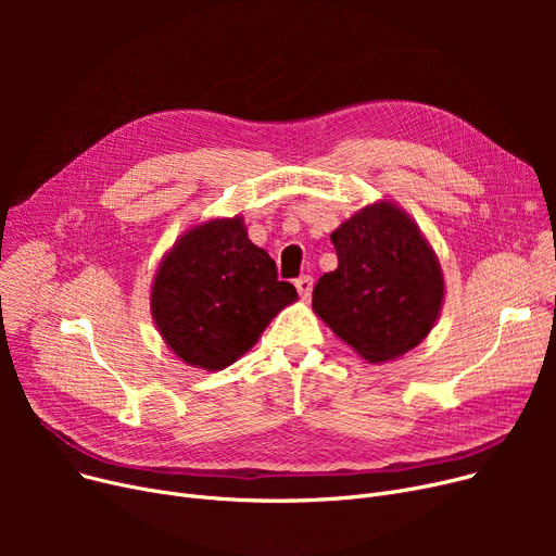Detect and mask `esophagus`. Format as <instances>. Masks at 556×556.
Here are the masks:
<instances>
[{
    "mask_svg": "<svg viewBox=\"0 0 556 556\" xmlns=\"http://www.w3.org/2000/svg\"><path fill=\"white\" fill-rule=\"evenodd\" d=\"M295 288H298L300 298L308 300L311 298V290H313V277L311 275H302L300 279H295Z\"/></svg>",
    "mask_w": 556,
    "mask_h": 556,
    "instance_id": "34e87169",
    "label": "esophagus"
}]
</instances>
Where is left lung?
Segmentation results:
<instances>
[{"label": "left lung", "instance_id": "1", "mask_svg": "<svg viewBox=\"0 0 556 556\" xmlns=\"http://www.w3.org/2000/svg\"><path fill=\"white\" fill-rule=\"evenodd\" d=\"M331 243L338 268L313 288V308L369 363L417 346L444 300L440 261L417 225L390 202L344 220Z\"/></svg>", "mask_w": 556, "mask_h": 556}]
</instances>
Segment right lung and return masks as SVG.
<instances>
[{
	"label": "right lung",
	"mask_w": 556,
	"mask_h": 556,
	"mask_svg": "<svg viewBox=\"0 0 556 556\" xmlns=\"http://www.w3.org/2000/svg\"><path fill=\"white\" fill-rule=\"evenodd\" d=\"M298 300L275 261L256 248L241 218L210 220L178 241L157 270L151 308L166 344L185 363L225 369L270 319Z\"/></svg>",
	"instance_id": "add662e5"
}]
</instances>
